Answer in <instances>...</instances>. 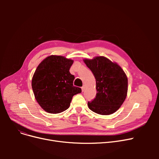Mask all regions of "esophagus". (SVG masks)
<instances>
[{
    "instance_id": "34e87169",
    "label": "esophagus",
    "mask_w": 159,
    "mask_h": 159,
    "mask_svg": "<svg viewBox=\"0 0 159 159\" xmlns=\"http://www.w3.org/2000/svg\"><path fill=\"white\" fill-rule=\"evenodd\" d=\"M85 88H85V86H82V91H84Z\"/></svg>"
}]
</instances>
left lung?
I'll use <instances>...</instances> for the list:
<instances>
[{
    "label": "left lung",
    "instance_id": "obj_1",
    "mask_svg": "<svg viewBox=\"0 0 159 159\" xmlns=\"http://www.w3.org/2000/svg\"><path fill=\"white\" fill-rule=\"evenodd\" d=\"M96 79L97 95L88 102L89 109L99 115L117 111L126 98L128 78L121 67L103 56L83 60Z\"/></svg>",
    "mask_w": 159,
    "mask_h": 159
}]
</instances>
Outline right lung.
<instances>
[{
    "instance_id": "obj_1",
    "label": "right lung",
    "mask_w": 159,
    "mask_h": 159,
    "mask_svg": "<svg viewBox=\"0 0 159 159\" xmlns=\"http://www.w3.org/2000/svg\"><path fill=\"white\" fill-rule=\"evenodd\" d=\"M73 61L63 56L50 55L42 61L33 74L31 86L37 102L49 113H59L69 108L73 95L81 89L73 86L70 72Z\"/></svg>"
}]
</instances>
